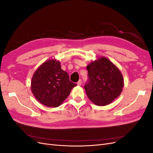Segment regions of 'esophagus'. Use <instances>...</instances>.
Masks as SVG:
<instances>
[{"label": "esophagus", "instance_id": "obj_1", "mask_svg": "<svg viewBox=\"0 0 153 153\" xmlns=\"http://www.w3.org/2000/svg\"><path fill=\"white\" fill-rule=\"evenodd\" d=\"M82 84V80H78V82H77V85H81Z\"/></svg>", "mask_w": 153, "mask_h": 153}]
</instances>
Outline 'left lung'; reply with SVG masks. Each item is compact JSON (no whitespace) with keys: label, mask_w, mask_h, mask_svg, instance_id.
I'll list each match as a JSON object with an SVG mask.
<instances>
[{"label":"left lung","mask_w":153,"mask_h":153,"mask_svg":"<svg viewBox=\"0 0 153 153\" xmlns=\"http://www.w3.org/2000/svg\"><path fill=\"white\" fill-rule=\"evenodd\" d=\"M88 80L84 85L89 100L98 106L112 102L124 86L122 74L108 59L101 57L87 66Z\"/></svg>","instance_id":"8db88e82"}]
</instances>
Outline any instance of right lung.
<instances>
[{
	"mask_svg": "<svg viewBox=\"0 0 153 153\" xmlns=\"http://www.w3.org/2000/svg\"><path fill=\"white\" fill-rule=\"evenodd\" d=\"M76 84L69 80L55 60L44 62L32 78L31 90L39 102L47 106L57 107L65 100Z\"/></svg>",
	"mask_w": 153,
	"mask_h": 153,
	"instance_id": "obj_1",
	"label": "right lung"
}]
</instances>
